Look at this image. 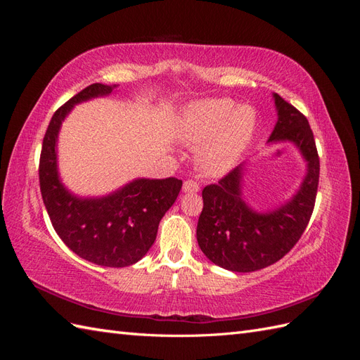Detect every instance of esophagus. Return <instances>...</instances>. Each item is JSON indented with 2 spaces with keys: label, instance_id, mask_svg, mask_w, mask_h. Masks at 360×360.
I'll use <instances>...</instances> for the list:
<instances>
[{
  "label": "esophagus",
  "instance_id": "esophagus-1",
  "mask_svg": "<svg viewBox=\"0 0 360 360\" xmlns=\"http://www.w3.org/2000/svg\"><path fill=\"white\" fill-rule=\"evenodd\" d=\"M198 191H200V184L195 180L188 179L183 183V192H198Z\"/></svg>",
  "mask_w": 360,
  "mask_h": 360
}]
</instances>
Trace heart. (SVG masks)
Here are the masks:
<instances>
[{
    "mask_svg": "<svg viewBox=\"0 0 360 360\" xmlns=\"http://www.w3.org/2000/svg\"><path fill=\"white\" fill-rule=\"evenodd\" d=\"M257 117L248 105L230 99H209L193 103L184 115L183 138L202 144L197 163L205 176H219L243 155L254 135Z\"/></svg>",
    "mask_w": 360,
    "mask_h": 360,
    "instance_id": "1",
    "label": "heart"
}]
</instances>
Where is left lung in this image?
Segmentation results:
<instances>
[{
    "instance_id": "8db88e82",
    "label": "left lung",
    "mask_w": 360,
    "mask_h": 360,
    "mask_svg": "<svg viewBox=\"0 0 360 360\" xmlns=\"http://www.w3.org/2000/svg\"><path fill=\"white\" fill-rule=\"evenodd\" d=\"M274 97L278 122L269 141L296 146L308 162V172L297 193L267 213H258L243 201L242 165L202 189L198 245L212 263L231 271L246 274L275 264L299 242L314 212L320 179L314 134L307 117L279 94Z\"/></svg>"
}]
</instances>
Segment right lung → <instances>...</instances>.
Wrapping results in <instances>:
<instances>
[{
	"label": "right lung",
	"instance_id": "obj_1",
	"mask_svg": "<svg viewBox=\"0 0 360 360\" xmlns=\"http://www.w3.org/2000/svg\"><path fill=\"white\" fill-rule=\"evenodd\" d=\"M117 85L91 84L53 112L43 138L39 181L53 230L76 255L105 267L132 266L156 240L159 222L176 202L181 180L136 179L102 198L75 197L57 169V136L73 105L111 94Z\"/></svg>",
	"mask_w": 360,
	"mask_h": 360
}]
</instances>
